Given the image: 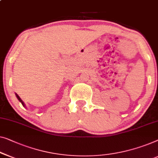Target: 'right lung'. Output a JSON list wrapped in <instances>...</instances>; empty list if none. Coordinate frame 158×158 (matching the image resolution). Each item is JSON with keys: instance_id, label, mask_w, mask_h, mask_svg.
Segmentation results:
<instances>
[{"instance_id": "right-lung-1", "label": "right lung", "mask_w": 158, "mask_h": 158, "mask_svg": "<svg viewBox=\"0 0 158 158\" xmlns=\"http://www.w3.org/2000/svg\"><path fill=\"white\" fill-rule=\"evenodd\" d=\"M15 95H16V97H17V98H18V100H19V101L20 102H21V103H22V105H23V106L24 107H25V105H24V102H23V100H21V99H20V98L19 97V96H18L17 94H16V93H15Z\"/></svg>"}]
</instances>
